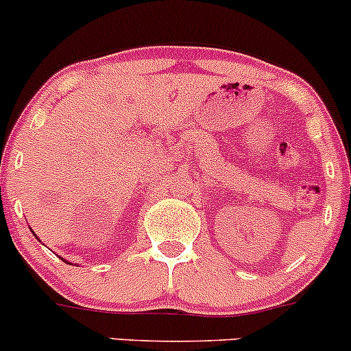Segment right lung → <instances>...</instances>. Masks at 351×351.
Masks as SVG:
<instances>
[{
	"mask_svg": "<svg viewBox=\"0 0 351 351\" xmlns=\"http://www.w3.org/2000/svg\"><path fill=\"white\" fill-rule=\"evenodd\" d=\"M32 232H34V231H32Z\"/></svg>",
	"mask_w": 351,
	"mask_h": 351,
	"instance_id": "add662e5",
	"label": "right lung"
}]
</instances>
